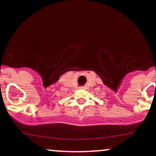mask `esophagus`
<instances>
[{
    "label": "esophagus",
    "instance_id": "1",
    "mask_svg": "<svg viewBox=\"0 0 156 156\" xmlns=\"http://www.w3.org/2000/svg\"><path fill=\"white\" fill-rule=\"evenodd\" d=\"M80 89H86V88L84 87V86H82V87H80Z\"/></svg>",
    "mask_w": 156,
    "mask_h": 156
}]
</instances>
